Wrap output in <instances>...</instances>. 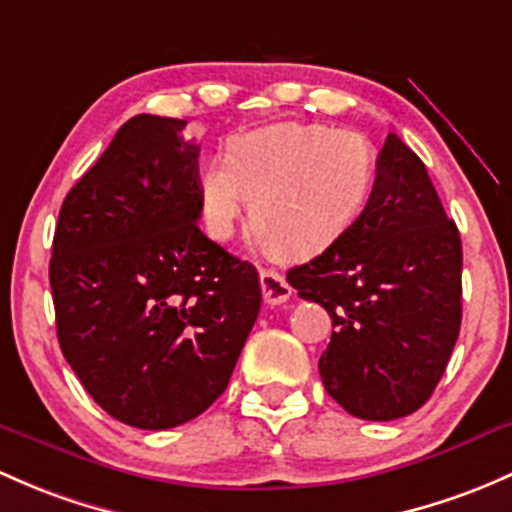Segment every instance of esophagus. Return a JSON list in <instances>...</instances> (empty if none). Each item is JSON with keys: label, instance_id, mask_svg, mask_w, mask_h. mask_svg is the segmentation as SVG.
Instances as JSON below:
<instances>
[{"label": "esophagus", "instance_id": "obj_1", "mask_svg": "<svg viewBox=\"0 0 512 512\" xmlns=\"http://www.w3.org/2000/svg\"><path fill=\"white\" fill-rule=\"evenodd\" d=\"M260 287H262V299H265L267 306H279L292 297V284H289L287 277L279 274L277 270H262Z\"/></svg>", "mask_w": 512, "mask_h": 512}]
</instances>
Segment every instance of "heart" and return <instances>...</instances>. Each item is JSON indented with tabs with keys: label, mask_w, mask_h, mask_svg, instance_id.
<instances>
[{
	"label": "heart",
	"mask_w": 512,
	"mask_h": 512,
	"mask_svg": "<svg viewBox=\"0 0 512 512\" xmlns=\"http://www.w3.org/2000/svg\"><path fill=\"white\" fill-rule=\"evenodd\" d=\"M378 161L358 132L282 122L238 134L225 161L198 169L206 233L228 240L250 198V223L274 255H304L341 238L363 213Z\"/></svg>",
	"instance_id": "obj_1"
}]
</instances>
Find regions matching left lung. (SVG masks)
Returning a JSON list of instances; mask_svg holds the SVG:
<instances>
[{
    "mask_svg": "<svg viewBox=\"0 0 512 512\" xmlns=\"http://www.w3.org/2000/svg\"><path fill=\"white\" fill-rule=\"evenodd\" d=\"M461 262L459 228L422 159L387 134L358 220L287 272L299 297L331 316L319 373L348 414L390 422L432 397L459 338Z\"/></svg>",
    "mask_w": 512,
    "mask_h": 512,
    "instance_id": "8db88e82",
    "label": "left lung"
}]
</instances>
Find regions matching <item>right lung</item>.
<instances>
[{
    "label": "right lung",
    "instance_id": "obj_1",
    "mask_svg": "<svg viewBox=\"0 0 512 512\" xmlns=\"http://www.w3.org/2000/svg\"><path fill=\"white\" fill-rule=\"evenodd\" d=\"M184 120L137 115L68 191L48 267L61 351L110 417L171 429L230 383L262 304L257 270L198 228Z\"/></svg>",
    "mask_w": 512,
    "mask_h": 512
}]
</instances>
